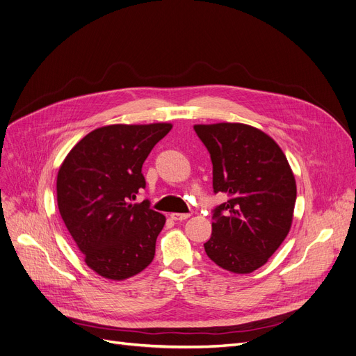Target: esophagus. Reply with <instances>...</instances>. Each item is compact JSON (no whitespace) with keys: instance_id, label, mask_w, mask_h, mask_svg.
Wrapping results in <instances>:
<instances>
[{"instance_id":"34e87169","label":"esophagus","mask_w":356,"mask_h":356,"mask_svg":"<svg viewBox=\"0 0 356 356\" xmlns=\"http://www.w3.org/2000/svg\"><path fill=\"white\" fill-rule=\"evenodd\" d=\"M172 220H175V221H183V220H188L189 216H191V213H179V212H173L172 215Z\"/></svg>"}]
</instances>
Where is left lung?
Wrapping results in <instances>:
<instances>
[{
	"label": "left lung",
	"mask_w": 356,
	"mask_h": 356,
	"mask_svg": "<svg viewBox=\"0 0 356 356\" xmlns=\"http://www.w3.org/2000/svg\"><path fill=\"white\" fill-rule=\"evenodd\" d=\"M212 161L213 193H227L212 209L208 257L225 270L250 273L264 266L289 233L297 186L285 154L270 136L243 123L195 125Z\"/></svg>",
	"instance_id": "1"
}]
</instances>
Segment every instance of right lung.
<instances>
[{
	"label": "right lung",
	"mask_w": 356,
	"mask_h": 356,
	"mask_svg": "<svg viewBox=\"0 0 356 356\" xmlns=\"http://www.w3.org/2000/svg\"><path fill=\"white\" fill-rule=\"evenodd\" d=\"M170 129V123L95 129L59 168V213L87 266L107 280L140 273L156 254L165 216L151 209L149 200H132L145 189L144 161Z\"/></svg>",
	"instance_id": "right-lung-1"
}]
</instances>
